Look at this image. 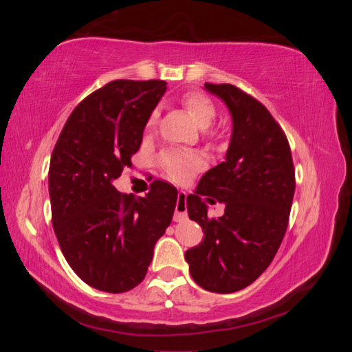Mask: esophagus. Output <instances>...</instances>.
<instances>
[{
    "instance_id": "1",
    "label": "esophagus",
    "mask_w": 352,
    "mask_h": 352,
    "mask_svg": "<svg viewBox=\"0 0 352 352\" xmlns=\"http://www.w3.org/2000/svg\"><path fill=\"white\" fill-rule=\"evenodd\" d=\"M188 219L186 212V192L180 190L177 195V204H175V214H174V222H183Z\"/></svg>"
}]
</instances>
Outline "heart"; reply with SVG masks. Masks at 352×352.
I'll return each instance as SVG.
<instances>
[{"label":"heart","instance_id":"heart-1","mask_svg":"<svg viewBox=\"0 0 352 352\" xmlns=\"http://www.w3.org/2000/svg\"><path fill=\"white\" fill-rule=\"evenodd\" d=\"M183 105L190 113V116L195 119L201 129H208L214 122L217 116L216 107L211 102L210 98H206L201 93H189L183 98ZM160 113L153 110L147 119V130H153L158 124ZM204 158L197 152L182 151V148H166L158 155V164L163 170L174 180H186L194 172L204 168Z\"/></svg>","mask_w":352,"mask_h":352}]
</instances>
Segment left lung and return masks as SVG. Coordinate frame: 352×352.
Listing matches in <instances>:
<instances>
[{"instance_id": "8db88e82", "label": "left lung", "mask_w": 352, "mask_h": 352, "mask_svg": "<svg viewBox=\"0 0 352 352\" xmlns=\"http://www.w3.org/2000/svg\"><path fill=\"white\" fill-rule=\"evenodd\" d=\"M205 88L228 107L233 133L225 162L208 170L186 199L189 219L205 237L184 258L200 287L233 294L254 283L281 245L295 169L285 133L259 100L230 83H205ZM204 195L226 205L222 217L207 216Z\"/></svg>"}]
</instances>
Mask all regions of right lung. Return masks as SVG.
I'll return each instance as SVG.
<instances>
[{
    "instance_id": "add662e5",
    "label": "right lung",
    "mask_w": 352,
    "mask_h": 352,
    "mask_svg": "<svg viewBox=\"0 0 352 352\" xmlns=\"http://www.w3.org/2000/svg\"><path fill=\"white\" fill-rule=\"evenodd\" d=\"M164 80H113L71 113L50 164L52 226L65 259L83 283L122 294L144 279L155 243L170 225L177 189L155 180L144 197L113 182L132 168Z\"/></svg>"
}]
</instances>
